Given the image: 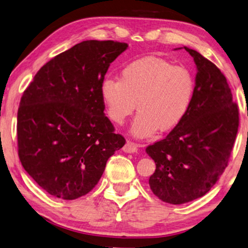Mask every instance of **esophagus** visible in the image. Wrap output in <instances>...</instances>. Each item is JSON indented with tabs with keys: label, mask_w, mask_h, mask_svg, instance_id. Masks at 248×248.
Masks as SVG:
<instances>
[{
	"label": "esophagus",
	"mask_w": 248,
	"mask_h": 248,
	"mask_svg": "<svg viewBox=\"0 0 248 248\" xmlns=\"http://www.w3.org/2000/svg\"><path fill=\"white\" fill-rule=\"evenodd\" d=\"M138 147H139L138 143L132 142V141H127V143H125L124 147V151L127 153H135L138 151Z\"/></svg>",
	"instance_id": "1"
}]
</instances>
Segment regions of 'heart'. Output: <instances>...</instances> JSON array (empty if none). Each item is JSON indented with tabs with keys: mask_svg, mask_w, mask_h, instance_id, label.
I'll return each mask as SVG.
<instances>
[{
	"mask_svg": "<svg viewBox=\"0 0 248 248\" xmlns=\"http://www.w3.org/2000/svg\"><path fill=\"white\" fill-rule=\"evenodd\" d=\"M195 95L193 74L183 66L158 57L129 62L118 78H105L100 97L112 123L121 124L131 116L138 103L139 113L132 124L138 137L169 131L182 123Z\"/></svg>",
	"mask_w": 248,
	"mask_h": 248,
	"instance_id": "b5f03b06",
	"label": "heart"
}]
</instances>
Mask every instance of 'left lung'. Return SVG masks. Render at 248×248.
Listing matches in <instances>:
<instances>
[{
  "label": "left lung",
  "mask_w": 248,
  "mask_h": 248,
  "mask_svg": "<svg viewBox=\"0 0 248 248\" xmlns=\"http://www.w3.org/2000/svg\"><path fill=\"white\" fill-rule=\"evenodd\" d=\"M184 48L198 68L193 104L178 127L145 149L155 162L150 188L170 204L201 198L217 182L229 163L239 124L238 106L223 73L196 50Z\"/></svg>",
  "instance_id": "8db88e82"
}]
</instances>
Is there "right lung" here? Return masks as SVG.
Returning <instances> with one entry per match:
<instances>
[{
	"label": "right lung",
	"instance_id": "right-lung-1",
	"mask_svg": "<svg viewBox=\"0 0 248 248\" xmlns=\"http://www.w3.org/2000/svg\"><path fill=\"white\" fill-rule=\"evenodd\" d=\"M127 43L84 41L47 62L23 93L17 110L18 156L47 193L87 194L108 159L124 145L105 116L100 85Z\"/></svg>",
	"mask_w": 248,
	"mask_h": 248
}]
</instances>
